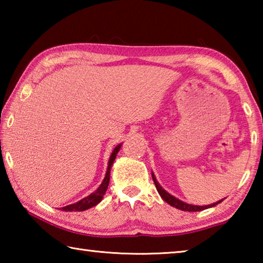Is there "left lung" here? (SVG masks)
Instances as JSON below:
<instances>
[{"label":"left lung","instance_id":"1","mask_svg":"<svg viewBox=\"0 0 263 263\" xmlns=\"http://www.w3.org/2000/svg\"><path fill=\"white\" fill-rule=\"evenodd\" d=\"M152 179H153V181H154V184H155V186H157V190H158L159 195L161 196L163 201H164V202H167V203L169 204V205L174 206V208L179 209V210H182V211H189V212L202 211V210H205V209L212 208V206H216L218 203L222 202V199H220V201H218V202L213 203V204H210V205H203V206H201V205H193V204L184 203V202L180 201V199H177L176 197H174V196H173V195L168 194L167 191L164 190V189L162 188V186L159 184V182L157 181V179H155V176H154L153 173H152Z\"/></svg>","mask_w":263,"mask_h":263}]
</instances>
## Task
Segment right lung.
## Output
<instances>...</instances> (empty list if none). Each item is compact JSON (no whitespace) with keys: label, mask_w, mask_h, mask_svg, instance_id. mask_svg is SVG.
<instances>
[{"label":"right lung","mask_w":263,"mask_h":263,"mask_svg":"<svg viewBox=\"0 0 263 263\" xmlns=\"http://www.w3.org/2000/svg\"><path fill=\"white\" fill-rule=\"evenodd\" d=\"M121 146L122 144H119L117 147H115V149L112 151V153L110 155V159H109V163H108V169H106V174L103 182H102L101 185L97 188V190H95L94 193L90 194L87 197L82 198L81 201H79L74 204H70V205L67 206H64L61 208L62 211H84V210H88V209H90L92 206H95L99 204L102 198H103V196L105 194L106 189H108V185H109V181H110V169L111 166H112V163L116 159V155L119 152V149H121Z\"/></svg>","instance_id":"add662e5"}]
</instances>
